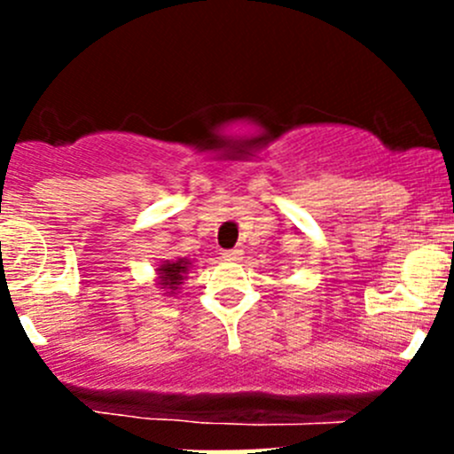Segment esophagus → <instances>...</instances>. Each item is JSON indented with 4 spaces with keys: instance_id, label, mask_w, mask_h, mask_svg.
Segmentation results:
<instances>
[{
    "instance_id": "1",
    "label": "esophagus",
    "mask_w": 454,
    "mask_h": 454,
    "mask_svg": "<svg viewBox=\"0 0 454 454\" xmlns=\"http://www.w3.org/2000/svg\"><path fill=\"white\" fill-rule=\"evenodd\" d=\"M223 259L237 263V261L244 259V253H241V250H226V253H223Z\"/></svg>"
}]
</instances>
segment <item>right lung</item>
<instances>
[{
    "label": "right lung",
    "mask_w": 454,
    "mask_h": 454,
    "mask_svg": "<svg viewBox=\"0 0 454 454\" xmlns=\"http://www.w3.org/2000/svg\"><path fill=\"white\" fill-rule=\"evenodd\" d=\"M191 270V259H176V261H162L158 265V286L164 290V294L173 296L180 286L184 283L186 274Z\"/></svg>",
    "instance_id": "right-lung-1"
}]
</instances>
